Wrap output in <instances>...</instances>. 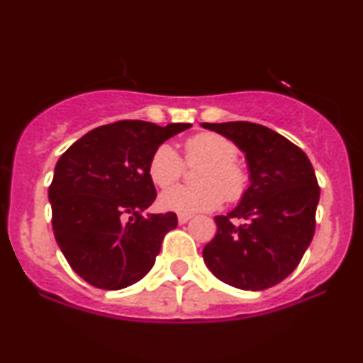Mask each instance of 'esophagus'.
<instances>
[{
    "label": "esophagus",
    "instance_id": "esophagus-1",
    "mask_svg": "<svg viewBox=\"0 0 363 363\" xmlns=\"http://www.w3.org/2000/svg\"><path fill=\"white\" fill-rule=\"evenodd\" d=\"M189 220H191V215H184V213H179L177 215V222L179 223H186V222H189Z\"/></svg>",
    "mask_w": 363,
    "mask_h": 363
}]
</instances>
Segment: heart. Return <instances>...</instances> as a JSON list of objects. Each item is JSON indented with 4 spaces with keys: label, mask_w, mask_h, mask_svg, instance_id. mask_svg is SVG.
<instances>
[{
    "label": "heart",
    "mask_w": 363,
    "mask_h": 363,
    "mask_svg": "<svg viewBox=\"0 0 363 363\" xmlns=\"http://www.w3.org/2000/svg\"><path fill=\"white\" fill-rule=\"evenodd\" d=\"M186 160L201 165L198 186H172L184 172V162L176 148L162 143L148 162V176L158 187H169L158 196V205L165 211L193 215L211 211L222 205L223 198L237 201L247 189V172L235 160L237 147L216 133H198L186 140Z\"/></svg>",
    "instance_id": "heart-1"
}]
</instances>
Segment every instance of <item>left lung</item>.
<instances>
[{"mask_svg": "<svg viewBox=\"0 0 363 363\" xmlns=\"http://www.w3.org/2000/svg\"><path fill=\"white\" fill-rule=\"evenodd\" d=\"M244 153L249 186L239 205L216 215L203 249L208 269L240 290H264L297 268L315 228L319 186L306 153L261 124L203 123ZM240 219L242 224H237Z\"/></svg>", "mask_w": 363, "mask_h": 363, "instance_id": "1", "label": "left lung"}]
</instances>
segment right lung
Returning a JSON list of instances; mask_svg holds the SVG:
<instances>
[{"label": "right lung", "mask_w": 363, "mask_h": 363, "mask_svg": "<svg viewBox=\"0 0 363 363\" xmlns=\"http://www.w3.org/2000/svg\"><path fill=\"white\" fill-rule=\"evenodd\" d=\"M191 124L118 121L66 150L49 186L52 230L73 272L102 290H121L152 269L176 213H147L157 191L148 162Z\"/></svg>", "instance_id": "obj_1"}]
</instances>
